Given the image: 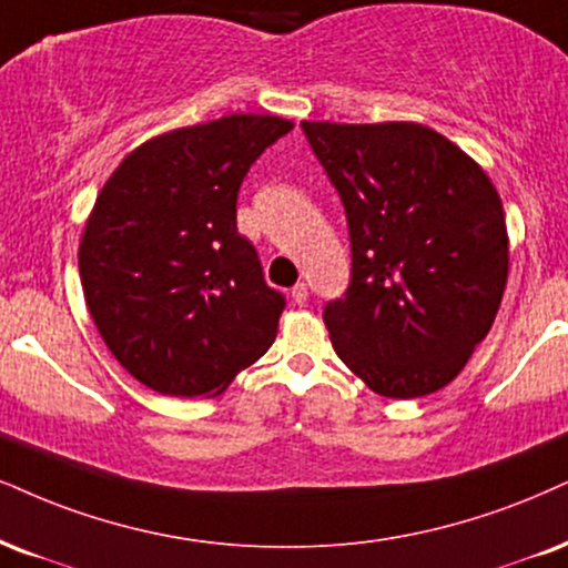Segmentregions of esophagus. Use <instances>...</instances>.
<instances>
[{"mask_svg":"<svg viewBox=\"0 0 568 568\" xmlns=\"http://www.w3.org/2000/svg\"><path fill=\"white\" fill-rule=\"evenodd\" d=\"M305 300H307V284L300 282V284L292 286V303L305 305Z\"/></svg>","mask_w":568,"mask_h":568,"instance_id":"esophagus-1","label":"esophagus"}]
</instances>
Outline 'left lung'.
<instances>
[{"instance_id": "8db88e82", "label": "left lung", "mask_w": 568, "mask_h": 568, "mask_svg": "<svg viewBox=\"0 0 568 568\" xmlns=\"http://www.w3.org/2000/svg\"><path fill=\"white\" fill-rule=\"evenodd\" d=\"M345 207L349 284L324 324L342 363L384 397L450 384L487 337L508 234L487 173L418 123H303Z\"/></svg>"}]
</instances>
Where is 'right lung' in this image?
Instances as JSON below:
<instances>
[{
    "label": "right lung",
    "instance_id": "right-lung-1",
    "mask_svg": "<svg viewBox=\"0 0 568 568\" xmlns=\"http://www.w3.org/2000/svg\"><path fill=\"white\" fill-rule=\"evenodd\" d=\"M292 123L229 115L131 152L83 229L79 271L104 345L160 395L223 392L276 337L286 300L236 229L247 171Z\"/></svg>",
    "mask_w": 568,
    "mask_h": 568
}]
</instances>
